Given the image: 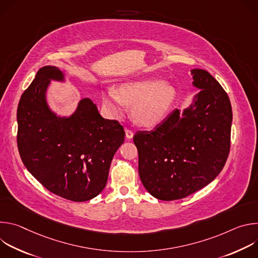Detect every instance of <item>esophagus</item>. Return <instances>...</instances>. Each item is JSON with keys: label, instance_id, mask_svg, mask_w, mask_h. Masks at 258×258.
<instances>
[{"label": "esophagus", "instance_id": "34e87169", "mask_svg": "<svg viewBox=\"0 0 258 258\" xmlns=\"http://www.w3.org/2000/svg\"><path fill=\"white\" fill-rule=\"evenodd\" d=\"M125 137H126V139L131 140L134 137V133L131 130H125Z\"/></svg>", "mask_w": 258, "mask_h": 258}]
</instances>
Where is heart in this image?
<instances>
[{
	"instance_id": "b5f03b06",
	"label": "heart",
	"mask_w": 258,
	"mask_h": 258,
	"mask_svg": "<svg viewBox=\"0 0 258 258\" xmlns=\"http://www.w3.org/2000/svg\"><path fill=\"white\" fill-rule=\"evenodd\" d=\"M176 100L175 88L159 79H146L122 83L116 92L109 89L102 96L108 114L119 117L123 105L131 108L134 121L143 127H154L168 115Z\"/></svg>"
}]
</instances>
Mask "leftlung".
Masks as SVG:
<instances>
[{
	"mask_svg": "<svg viewBox=\"0 0 258 258\" xmlns=\"http://www.w3.org/2000/svg\"><path fill=\"white\" fill-rule=\"evenodd\" d=\"M191 76L199 90L191 104L175 109L153 131L134 136L140 178L159 200L181 199L204 188L229 155L233 112L228 94L204 69H191Z\"/></svg>",
	"mask_w": 258,
	"mask_h": 258,
	"instance_id": "left-lung-1",
	"label": "left lung"
}]
</instances>
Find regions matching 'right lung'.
I'll use <instances>...</instances> for the list:
<instances>
[{
  "mask_svg": "<svg viewBox=\"0 0 258 258\" xmlns=\"http://www.w3.org/2000/svg\"><path fill=\"white\" fill-rule=\"evenodd\" d=\"M51 82L66 83L65 75L56 66L42 67L20 98L19 154L46 189L71 201H88L105 188L125 134L119 122L103 118L90 98L81 99L70 115L57 114L47 99Z\"/></svg>",
  "mask_w": 258,
  "mask_h": 258,
  "instance_id": "right-lung-1",
  "label": "right lung"
}]
</instances>
